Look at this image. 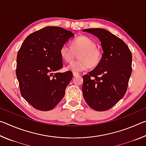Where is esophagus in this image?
<instances>
[{"label": "esophagus", "instance_id": "esophagus-1", "mask_svg": "<svg viewBox=\"0 0 146 146\" xmlns=\"http://www.w3.org/2000/svg\"><path fill=\"white\" fill-rule=\"evenodd\" d=\"M79 75H80V74H79L78 73H76V72H73V75L74 76H78Z\"/></svg>", "mask_w": 146, "mask_h": 146}]
</instances>
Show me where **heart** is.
Here are the masks:
<instances>
[{
	"label": "heart",
	"mask_w": 146,
	"mask_h": 146,
	"mask_svg": "<svg viewBox=\"0 0 146 146\" xmlns=\"http://www.w3.org/2000/svg\"><path fill=\"white\" fill-rule=\"evenodd\" d=\"M78 53L79 59L73 62L67 67V70L80 72L96 66L100 61L102 55L100 51L96 48V44L92 38L87 36H80L72 41L71 46L64 44L60 49L62 58L67 62L74 60L75 53Z\"/></svg>",
	"instance_id": "1"
}]
</instances>
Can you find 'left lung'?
Returning <instances> with one entry per match:
<instances>
[{
	"label": "left lung",
	"instance_id": "left-lung-1",
	"mask_svg": "<svg viewBox=\"0 0 146 146\" xmlns=\"http://www.w3.org/2000/svg\"><path fill=\"white\" fill-rule=\"evenodd\" d=\"M82 31L97 36L104 51L97 67L83 76L84 98L93 110L106 111L126 92L132 72V54L124 42L104 29L90 28Z\"/></svg>",
	"mask_w": 146,
	"mask_h": 146
}]
</instances>
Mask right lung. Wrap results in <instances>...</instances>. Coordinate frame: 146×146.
<instances>
[{
	"instance_id": "obj_1",
	"label": "right lung",
	"mask_w": 146,
	"mask_h": 146,
	"mask_svg": "<svg viewBox=\"0 0 146 146\" xmlns=\"http://www.w3.org/2000/svg\"><path fill=\"white\" fill-rule=\"evenodd\" d=\"M73 36L60 27L48 26L31 33L22 44L17 78L21 95L36 110H53L64 97L73 73L58 72L63 66L60 49Z\"/></svg>"
}]
</instances>
